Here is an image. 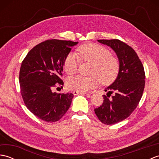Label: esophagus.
Segmentation results:
<instances>
[{"label": "esophagus", "instance_id": "obj_1", "mask_svg": "<svg viewBox=\"0 0 159 159\" xmlns=\"http://www.w3.org/2000/svg\"><path fill=\"white\" fill-rule=\"evenodd\" d=\"M74 95H78V94H86L87 92H78V91H74L73 92Z\"/></svg>", "mask_w": 159, "mask_h": 159}]
</instances>
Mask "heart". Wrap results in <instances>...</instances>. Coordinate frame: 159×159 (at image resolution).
Listing matches in <instances>:
<instances>
[{
    "label": "heart",
    "instance_id": "b5f03b06",
    "mask_svg": "<svg viewBox=\"0 0 159 159\" xmlns=\"http://www.w3.org/2000/svg\"><path fill=\"white\" fill-rule=\"evenodd\" d=\"M78 56L83 61L93 63L90 76H76L67 80L68 88L86 92L96 87L100 82L108 85L113 82L119 72V61L109 49L95 43H89L78 48ZM75 54H70L64 63V69L68 75L76 74L79 69L80 60Z\"/></svg>",
    "mask_w": 159,
    "mask_h": 159
}]
</instances>
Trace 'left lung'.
Listing matches in <instances>:
<instances>
[{
  "mask_svg": "<svg viewBox=\"0 0 159 159\" xmlns=\"http://www.w3.org/2000/svg\"><path fill=\"white\" fill-rule=\"evenodd\" d=\"M116 52L120 70L115 81L104 89L103 103L94 109L104 124H114L130 116L142 97L145 87L143 66L135 51L119 39H98ZM112 96H111V94Z\"/></svg>",
  "mask_w": 159,
  "mask_h": 159,
  "instance_id": "8db88e82",
  "label": "left lung"
}]
</instances>
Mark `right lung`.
Instances as JSON below:
<instances>
[{
	"mask_svg": "<svg viewBox=\"0 0 159 159\" xmlns=\"http://www.w3.org/2000/svg\"><path fill=\"white\" fill-rule=\"evenodd\" d=\"M78 42L49 39L28 52L21 64L19 80L26 107L39 119L48 122L59 120L70 108L72 93L52 92L56 83L63 85L64 63L71 47Z\"/></svg>",
	"mask_w": 159,
	"mask_h": 159,
	"instance_id": "right-lung-1",
	"label": "right lung"
}]
</instances>
